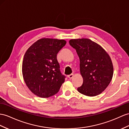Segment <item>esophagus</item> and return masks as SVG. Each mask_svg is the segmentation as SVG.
Listing matches in <instances>:
<instances>
[{
  "label": "esophagus",
  "instance_id": "34e87169",
  "mask_svg": "<svg viewBox=\"0 0 129 129\" xmlns=\"http://www.w3.org/2000/svg\"><path fill=\"white\" fill-rule=\"evenodd\" d=\"M68 77L69 78L71 79L72 77H74V74H70V75H69L68 76Z\"/></svg>",
  "mask_w": 129,
  "mask_h": 129
}]
</instances>
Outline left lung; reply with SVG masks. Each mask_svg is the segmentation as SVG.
Listing matches in <instances>:
<instances>
[{"label":"left lung","instance_id":"8db88e82","mask_svg":"<svg viewBox=\"0 0 129 129\" xmlns=\"http://www.w3.org/2000/svg\"><path fill=\"white\" fill-rule=\"evenodd\" d=\"M69 44L80 58V72L83 79L77 90L89 96L101 94L113 77V67L110 56L101 46L88 39H72Z\"/></svg>","mask_w":129,"mask_h":129}]
</instances>
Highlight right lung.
Listing matches in <instances>:
<instances>
[{"mask_svg": "<svg viewBox=\"0 0 129 129\" xmlns=\"http://www.w3.org/2000/svg\"><path fill=\"white\" fill-rule=\"evenodd\" d=\"M64 40L43 38L33 44L24 54L22 74L32 93L40 98L57 94L65 81L57 54L65 45Z\"/></svg>", "mask_w": 129, "mask_h": 129, "instance_id": "obj_1", "label": "right lung"}]
</instances>
